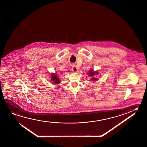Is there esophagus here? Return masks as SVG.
Masks as SVG:
<instances>
[{
    "label": "esophagus",
    "mask_w": 147,
    "mask_h": 147,
    "mask_svg": "<svg viewBox=\"0 0 147 147\" xmlns=\"http://www.w3.org/2000/svg\"><path fill=\"white\" fill-rule=\"evenodd\" d=\"M72 71L74 72H77L78 71L77 67L75 65H72Z\"/></svg>",
    "instance_id": "obj_1"
}]
</instances>
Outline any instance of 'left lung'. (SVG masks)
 I'll return each instance as SVG.
<instances>
[{
	"label": "left lung",
	"instance_id": "left-lung-1",
	"mask_svg": "<svg viewBox=\"0 0 147 147\" xmlns=\"http://www.w3.org/2000/svg\"><path fill=\"white\" fill-rule=\"evenodd\" d=\"M88 74L89 75L90 77H93L94 75H97L98 74V71H94L93 70H90L89 72L88 73ZM97 80V78L92 77V81H96Z\"/></svg>",
	"mask_w": 147,
	"mask_h": 147
}]
</instances>
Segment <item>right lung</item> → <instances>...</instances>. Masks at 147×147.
Here are the masks:
<instances>
[{"mask_svg":"<svg viewBox=\"0 0 147 147\" xmlns=\"http://www.w3.org/2000/svg\"><path fill=\"white\" fill-rule=\"evenodd\" d=\"M51 80L55 84H59L60 83V80L59 78L57 76V75L55 74H51Z\"/></svg>","mask_w":147,"mask_h":147,"instance_id":"1","label":"right lung"}]
</instances>
